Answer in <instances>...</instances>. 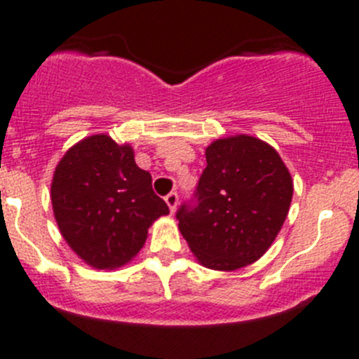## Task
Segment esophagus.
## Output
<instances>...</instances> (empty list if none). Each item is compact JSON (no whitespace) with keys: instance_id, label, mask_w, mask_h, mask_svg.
Returning <instances> with one entry per match:
<instances>
[{"instance_id":"obj_1","label":"esophagus","mask_w":359,"mask_h":359,"mask_svg":"<svg viewBox=\"0 0 359 359\" xmlns=\"http://www.w3.org/2000/svg\"><path fill=\"white\" fill-rule=\"evenodd\" d=\"M165 201H166V205H168L170 212L173 213L177 210V205H179V194H177L175 191H173V193H170L168 196L165 198Z\"/></svg>"}]
</instances>
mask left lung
Returning <instances> with one entry per match:
<instances>
[{"mask_svg":"<svg viewBox=\"0 0 359 359\" xmlns=\"http://www.w3.org/2000/svg\"><path fill=\"white\" fill-rule=\"evenodd\" d=\"M196 201L177 210L179 229L201 266L236 271L273 245L290 210L293 182L274 147L252 135L205 151Z\"/></svg>","mask_w":359,"mask_h":359,"instance_id":"left-lung-1","label":"left lung"}]
</instances>
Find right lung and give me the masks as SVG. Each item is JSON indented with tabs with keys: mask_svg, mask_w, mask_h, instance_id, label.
Returning a JSON list of instances; mask_svg holds the SVG:
<instances>
[{
	"mask_svg": "<svg viewBox=\"0 0 359 359\" xmlns=\"http://www.w3.org/2000/svg\"><path fill=\"white\" fill-rule=\"evenodd\" d=\"M130 144L106 133L71 147L52 179L57 226L72 252L95 269H114L139 253L147 229L170 212L139 168Z\"/></svg>",
	"mask_w": 359,
	"mask_h": 359,
	"instance_id": "obj_1",
	"label": "right lung"
}]
</instances>
